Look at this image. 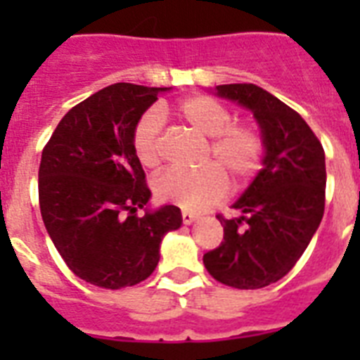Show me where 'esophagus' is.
Wrapping results in <instances>:
<instances>
[{"mask_svg": "<svg viewBox=\"0 0 360 360\" xmlns=\"http://www.w3.org/2000/svg\"><path fill=\"white\" fill-rule=\"evenodd\" d=\"M181 219H183V224H192V222H194V220L198 219L196 214L194 213H188V211H183V213H181Z\"/></svg>", "mask_w": 360, "mask_h": 360, "instance_id": "1", "label": "esophagus"}]
</instances>
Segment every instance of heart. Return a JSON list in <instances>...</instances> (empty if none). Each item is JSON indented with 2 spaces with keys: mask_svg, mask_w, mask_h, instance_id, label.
Segmentation results:
<instances>
[{
  "mask_svg": "<svg viewBox=\"0 0 360 360\" xmlns=\"http://www.w3.org/2000/svg\"><path fill=\"white\" fill-rule=\"evenodd\" d=\"M175 114L196 134L211 138L205 160L214 164L200 172L169 169L158 175L153 191L160 202L186 211H205L228 194L224 173L236 185H243L262 168L265 151L262 132L254 124L231 123V112L224 104L205 95H194L181 101ZM160 130L162 123L157 112H147L134 124L132 151L146 169H157L162 162Z\"/></svg>",
  "mask_w": 360,
  "mask_h": 360,
  "instance_id": "1",
  "label": "heart"
}]
</instances>
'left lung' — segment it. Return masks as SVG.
<instances>
[{
  "instance_id": "8db88e82",
  "label": "left lung",
  "mask_w": 360,
  "mask_h": 360,
  "mask_svg": "<svg viewBox=\"0 0 360 360\" xmlns=\"http://www.w3.org/2000/svg\"><path fill=\"white\" fill-rule=\"evenodd\" d=\"M219 97L254 114L263 143V168L233 203L239 219L217 214L224 240L203 254L214 280L237 290L278 282L307 250L325 211V151L307 121L254 84L217 86Z\"/></svg>"
}]
</instances>
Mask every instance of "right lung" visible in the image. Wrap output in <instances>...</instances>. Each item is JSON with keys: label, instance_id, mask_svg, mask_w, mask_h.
Returning a JSON list of instances; mask_svg holds the SVG:
<instances>
[{"label": "right lung", "instance_id": "obj_1", "mask_svg": "<svg viewBox=\"0 0 360 360\" xmlns=\"http://www.w3.org/2000/svg\"><path fill=\"white\" fill-rule=\"evenodd\" d=\"M168 87L114 84L70 108L42 149L39 205L67 267L89 284H140L160 259V240L183 222L164 205L138 217L151 198L132 151V130Z\"/></svg>", "mask_w": 360, "mask_h": 360}]
</instances>
